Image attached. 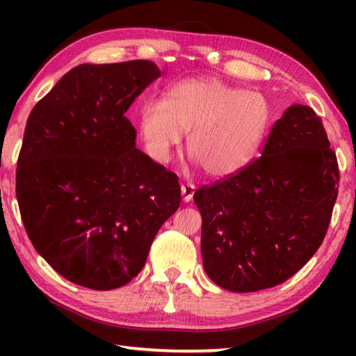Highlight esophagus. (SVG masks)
I'll return each mask as SVG.
<instances>
[{"label":"esophagus","mask_w":356,"mask_h":356,"mask_svg":"<svg viewBox=\"0 0 356 356\" xmlns=\"http://www.w3.org/2000/svg\"><path fill=\"white\" fill-rule=\"evenodd\" d=\"M195 191H196V186L193 185L191 182L182 184V186H180V193H182V200L185 202H190L193 200V195H195Z\"/></svg>","instance_id":"1"}]
</instances>
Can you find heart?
<instances>
[{"label": "heart", "mask_w": 356, "mask_h": 356, "mask_svg": "<svg viewBox=\"0 0 356 356\" xmlns=\"http://www.w3.org/2000/svg\"><path fill=\"white\" fill-rule=\"evenodd\" d=\"M270 122L261 94L218 78H193L168 89L163 100H146L138 129L146 147L165 161L188 135L186 150L212 177H227L251 163Z\"/></svg>", "instance_id": "1"}]
</instances>
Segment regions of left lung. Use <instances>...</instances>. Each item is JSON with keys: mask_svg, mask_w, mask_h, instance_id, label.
Instances as JSON below:
<instances>
[{"mask_svg": "<svg viewBox=\"0 0 356 356\" xmlns=\"http://www.w3.org/2000/svg\"><path fill=\"white\" fill-rule=\"evenodd\" d=\"M337 186L339 166L322 119L311 106H289L259 159L193 196L209 278L231 292L287 281L322 245Z\"/></svg>", "mask_w": 356, "mask_h": 356, "instance_id": "8db88e82", "label": "left lung"}]
</instances>
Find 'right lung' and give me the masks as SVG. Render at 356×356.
Returning a JSON list of instances; mask_svg holds the SVG:
<instances>
[{
	"mask_svg": "<svg viewBox=\"0 0 356 356\" xmlns=\"http://www.w3.org/2000/svg\"><path fill=\"white\" fill-rule=\"evenodd\" d=\"M160 75L144 59L76 65L28 118L15 184L23 225L78 286L111 291L134 280L180 206L177 176L136 149L125 118Z\"/></svg>",
	"mask_w": 356,
	"mask_h": 356,
	"instance_id": "add662e5",
	"label": "right lung"
}]
</instances>
